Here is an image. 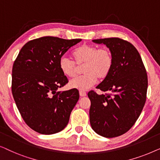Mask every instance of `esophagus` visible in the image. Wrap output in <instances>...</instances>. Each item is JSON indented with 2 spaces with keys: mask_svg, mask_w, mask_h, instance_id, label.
Returning <instances> with one entry per match:
<instances>
[{
  "mask_svg": "<svg viewBox=\"0 0 160 160\" xmlns=\"http://www.w3.org/2000/svg\"><path fill=\"white\" fill-rule=\"evenodd\" d=\"M79 95L81 97H85L87 95V93L84 91H79Z\"/></svg>",
  "mask_w": 160,
  "mask_h": 160,
  "instance_id": "obj_1",
  "label": "esophagus"
}]
</instances>
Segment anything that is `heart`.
I'll return each mask as SVG.
<instances>
[{"instance_id": "b5f03b06", "label": "heart", "mask_w": 160, "mask_h": 160, "mask_svg": "<svg viewBox=\"0 0 160 160\" xmlns=\"http://www.w3.org/2000/svg\"><path fill=\"white\" fill-rule=\"evenodd\" d=\"M73 55L75 62L65 55L61 57L59 62L61 71L68 77H73L77 71V66L84 65L82 71L84 74L70 81L71 88L87 90L95 84L98 78H106L112 68V55L107 49H99L95 46L84 44L76 49Z\"/></svg>"}]
</instances>
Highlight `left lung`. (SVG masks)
Here are the masks:
<instances>
[{"instance_id":"obj_1","label":"left lung","mask_w":160,"mask_h":160,"mask_svg":"<svg viewBox=\"0 0 160 160\" xmlns=\"http://www.w3.org/2000/svg\"><path fill=\"white\" fill-rule=\"evenodd\" d=\"M110 50L113 65L110 73L96 88L111 94L89 92V122L92 130L105 138L128 132L138 119L145 105L147 74L134 46L119 38L92 40Z\"/></svg>"}]
</instances>
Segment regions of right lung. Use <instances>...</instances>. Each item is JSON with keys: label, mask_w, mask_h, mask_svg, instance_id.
Returning <instances> with one entry per match:
<instances>
[{"label": "right lung", "mask_w": 160, "mask_h": 160, "mask_svg": "<svg viewBox=\"0 0 160 160\" xmlns=\"http://www.w3.org/2000/svg\"><path fill=\"white\" fill-rule=\"evenodd\" d=\"M82 39L45 36L28 41L12 68V90L17 108L30 128L43 135L60 132L79 99L77 89L58 91L68 82L60 59Z\"/></svg>", "instance_id": "1"}]
</instances>
